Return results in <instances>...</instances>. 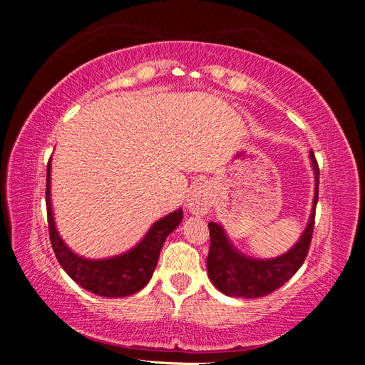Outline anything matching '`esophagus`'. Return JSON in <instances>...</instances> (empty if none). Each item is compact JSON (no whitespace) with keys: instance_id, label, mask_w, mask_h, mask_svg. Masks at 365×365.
I'll return each mask as SVG.
<instances>
[{"instance_id":"esophagus-1","label":"esophagus","mask_w":365,"mask_h":365,"mask_svg":"<svg viewBox=\"0 0 365 365\" xmlns=\"http://www.w3.org/2000/svg\"><path fill=\"white\" fill-rule=\"evenodd\" d=\"M214 205V195L211 190V185L207 182H201L195 185V188L190 191L187 206L193 214L196 215H205L207 214L209 209Z\"/></svg>"}]
</instances>
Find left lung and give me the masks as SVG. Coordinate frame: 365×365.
Instances as JSON below:
<instances>
[{"label": "left lung", "instance_id": "1", "mask_svg": "<svg viewBox=\"0 0 365 365\" xmlns=\"http://www.w3.org/2000/svg\"><path fill=\"white\" fill-rule=\"evenodd\" d=\"M311 159L314 170H316V196H314L311 219H309V224L299 242L287 255L269 259V261L246 257L233 250L219 224H214V222L207 224L209 237H211L206 261L207 274L222 293L237 296V298H261V296L270 294L282 285H285L304 262L312 242L316 205L319 200V164L312 151Z\"/></svg>", "mask_w": 365, "mask_h": 365}]
</instances>
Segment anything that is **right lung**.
<instances>
[{
    "mask_svg": "<svg viewBox=\"0 0 365 365\" xmlns=\"http://www.w3.org/2000/svg\"><path fill=\"white\" fill-rule=\"evenodd\" d=\"M49 168L46 170V214H48V230L49 240L61 267L71 279L88 292L108 296V298H120L130 296L140 292L148 282L151 280L153 272L156 269L158 259L163 250L165 238L175 230V227L182 222V209L165 215L158 220L146 233L137 248L125 252V255L103 259V261H91L83 259L67 248L58 235L54 227V219L51 212V200H49Z\"/></svg>",
    "mask_w": 365,
    "mask_h": 365,
    "instance_id": "obj_1",
    "label": "right lung"
}]
</instances>
